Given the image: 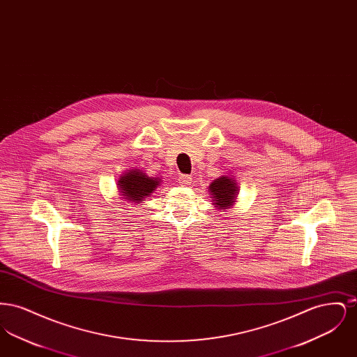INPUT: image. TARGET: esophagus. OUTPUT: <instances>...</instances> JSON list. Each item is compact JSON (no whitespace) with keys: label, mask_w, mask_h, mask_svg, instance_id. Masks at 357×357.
<instances>
[{"label":"esophagus","mask_w":357,"mask_h":357,"mask_svg":"<svg viewBox=\"0 0 357 357\" xmlns=\"http://www.w3.org/2000/svg\"><path fill=\"white\" fill-rule=\"evenodd\" d=\"M191 181H192V178H191L190 175H181V176L178 178V182H179V185H182V186H188V185L191 183Z\"/></svg>","instance_id":"1"}]
</instances>
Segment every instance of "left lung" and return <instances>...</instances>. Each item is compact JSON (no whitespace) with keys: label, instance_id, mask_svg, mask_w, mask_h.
I'll return each instance as SVG.
<instances>
[{"label":"left lung","instance_id":"obj_1","mask_svg":"<svg viewBox=\"0 0 357 357\" xmlns=\"http://www.w3.org/2000/svg\"><path fill=\"white\" fill-rule=\"evenodd\" d=\"M210 198H213V204L218 210L225 211L236 204L238 197V186L236 179L229 175H222L214 179L208 186Z\"/></svg>","mask_w":357,"mask_h":357}]
</instances>
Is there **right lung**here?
I'll return each instance as SVG.
<instances>
[{"mask_svg": "<svg viewBox=\"0 0 357 357\" xmlns=\"http://www.w3.org/2000/svg\"><path fill=\"white\" fill-rule=\"evenodd\" d=\"M160 185L159 176H149L140 169L127 170L118 179L120 197L130 204L139 206Z\"/></svg>", "mask_w": 357, "mask_h": 357, "instance_id": "add662e5", "label": "right lung"}]
</instances>
